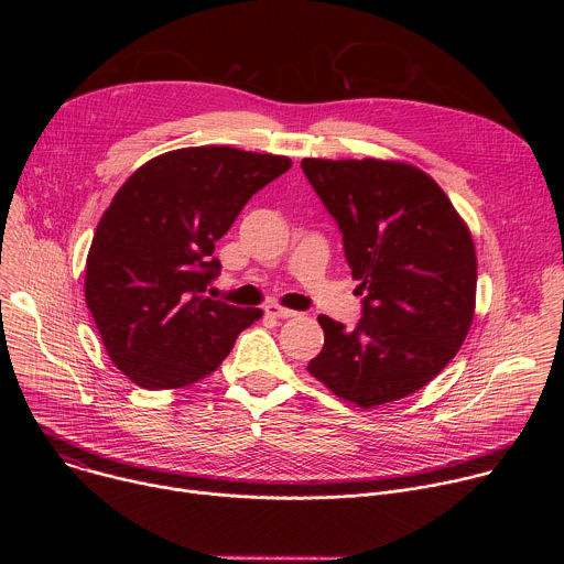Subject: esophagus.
I'll list each match as a JSON object with an SVG mask.
<instances>
[{"mask_svg":"<svg viewBox=\"0 0 564 564\" xmlns=\"http://www.w3.org/2000/svg\"><path fill=\"white\" fill-rule=\"evenodd\" d=\"M265 312H268V316H274V318H290V316H294V314H296L294 310L281 307V305H276V303L265 305Z\"/></svg>","mask_w":564,"mask_h":564,"instance_id":"1","label":"esophagus"}]
</instances>
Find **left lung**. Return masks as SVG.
<instances>
[{
  "label": "left lung",
  "mask_w": 564,
  "mask_h": 564,
  "mask_svg": "<svg viewBox=\"0 0 564 564\" xmlns=\"http://www.w3.org/2000/svg\"><path fill=\"white\" fill-rule=\"evenodd\" d=\"M301 170L344 234L364 296L355 330L318 316L324 350L307 370L361 409L404 399L435 379L468 335L477 285L470 231L413 165L303 158Z\"/></svg>",
  "instance_id": "left-lung-1"
}]
</instances>
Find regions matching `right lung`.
<instances>
[{
  "label": "right lung",
  "instance_id": "obj_1",
  "mask_svg": "<svg viewBox=\"0 0 564 564\" xmlns=\"http://www.w3.org/2000/svg\"><path fill=\"white\" fill-rule=\"evenodd\" d=\"M292 160L234 147L155 155L118 189L87 257L85 299L111 361L142 388L196 383L263 316L205 296L214 243Z\"/></svg>",
  "mask_w": 564,
  "mask_h": 564
}]
</instances>
